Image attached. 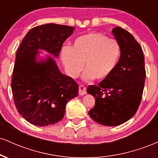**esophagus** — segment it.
<instances>
[{
    "label": "esophagus",
    "mask_w": 158,
    "mask_h": 158,
    "mask_svg": "<svg viewBox=\"0 0 158 158\" xmlns=\"http://www.w3.org/2000/svg\"><path fill=\"white\" fill-rule=\"evenodd\" d=\"M86 88L83 86V85H80L79 88V94L80 96H84L86 94Z\"/></svg>",
    "instance_id": "esophagus-1"
}]
</instances>
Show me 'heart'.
Returning a JSON list of instances; mask_svg holds the SVG:
<instances>
[{
	"instance_id": "1",
	"label": "heart",
	"mask_w": 158,
	"mask_h": 158,
	"mask_svg": "<svg viewBox=\"0 0 158 158\" xmlns=\"http://www.w3.org/2000/svg\"><path fill=\"white\" fill-rule=\"evenodd\" d=\"M120 56L118 41L101 32H90L78 37L70 48L61 52L66 71L76 77L85 67V79L103 80L114 72Z\"/></svg>"
}]
</instances>
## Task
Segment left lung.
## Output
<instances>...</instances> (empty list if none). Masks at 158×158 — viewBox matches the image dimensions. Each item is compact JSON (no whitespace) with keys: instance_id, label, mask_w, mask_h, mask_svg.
Masks as SVG:
<instances>
[{"instance_id":"8db88e82","label":"left lung","mask_w":158,"mask_h":158,"mask_svg":"<svg viewBox=\"0 0 158 158\" xmlns=\"http://www.w3.org/2000/svg\"><path fill=\"white\" fill-rule=\"evenodd\" d=\"M120 46V57L115 70L97 85H89L87 92L96 98L88 112L99 124L117 126L136 114L142 99L146 70L140 45L130 32L117 27L112 30Z\"/></svg>"}]
</instances>
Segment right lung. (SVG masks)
<instances>
[{"label":"right lung","mask_w":158,"mask_h":158,"mask_svg":"<svg viewBox=\"0 0 158 158\" xmlns=\"http://www.w3.org/2000/svg\"><path fill=\"white\" fill-rule=\"evenodd\" d=\"M73 30L66 25H40L27 32L18 49L11 88L17 110L31 124L47 126L59 122L67 103L78 96L77 81L61 73L51 56L36 61L39 50L58 57Z\"/></svg>","instance_id":"add662e5"}]
</instances>
